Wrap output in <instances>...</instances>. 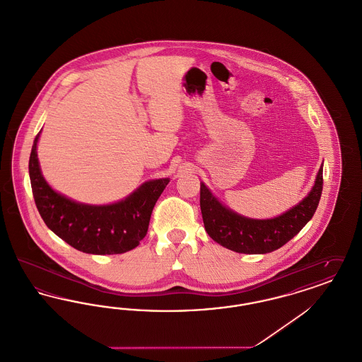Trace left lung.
Instances as JSON below:
<instances>
[{
	"mask_svg": "<svg viewBox=\"0 0 362 362\" xmlns=\"http://www.w3.org/2000/svg\"><path fill=\"white\" fill-rule=\"evenodd\" d=\"M323 189V164L310 194L296 206L269 220L248 218L225 207L201 183V211L209 236L239 254H267L293 239L315 214Z\"/></svg>",
	"mask_w": 362,
	"mask_h": 362,
	"instance_id": "8db88e82",
	"label": "left lung"
}]
</instances>
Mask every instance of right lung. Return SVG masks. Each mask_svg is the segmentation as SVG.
Masks as SVG:
<instances>
[{
  "mask_svg": "<svg viewBox=\"0 0 362 362\" xmlns=\"http://www.w3.org/2000/svg\"><path fill=\"white\" fill-rule=\"evenodd\" d=\"M39 134L35 138L28 170L35 204L45 224L86 254L114 255L136 248L146 236L152 210L170 179L145 182L127 198L111 205L76 202L54 191L45 180L36 153Z\"/></svg>",
  "mask_w": 362,
  "mask_h": 362,
  "instance_id": "obj_1",
  "label": "right lung"
}]
</instances>
